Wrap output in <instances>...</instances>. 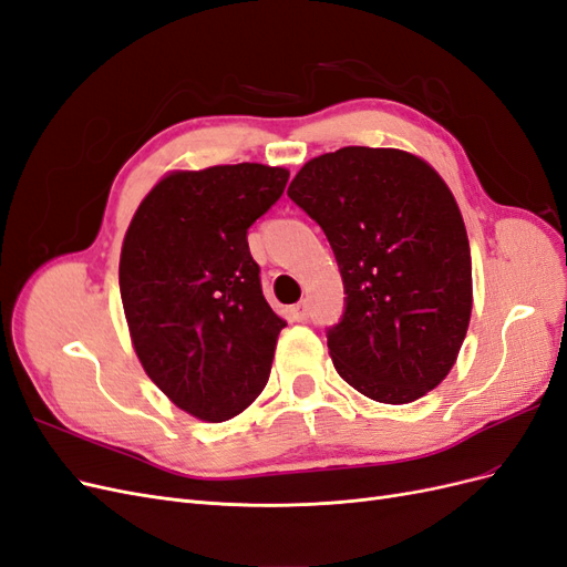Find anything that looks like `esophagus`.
Masks as SVG:
<instances>
[{
    "instance_id": "34e87169",
    "label": "esophagus",
    "mask_w": 567,
    "mask_h": 567,
    "mask_svg": "<svg viewBox=\"0 0 567 567\" xmlns=\"http://www.w3.org/2000/svg\"><path fill=\"white\" fill-rule=\"evenodd\" d=\"M307 315H310V307H307V302H305V300H300L298 305L290 307V317H293L296 321H305V319H307Z\"/></svg>"
}]
</instances>
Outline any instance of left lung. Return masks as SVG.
Listing matches in <instances>:
<instances>
[{
	"instance_id": "obj_1",
	"label": "left lung",
	"mask_w": 567,
	"mask_h": 567,
	"mask_svg": "<svg viewBox=\"0 0 567 567\" xmlns=\"http://www.w3.org/2000/svg\"><path fill=\"white\" fill-rule=\"evenodd\" d=\"M288 196L329 238L348 293L329 329L340 379L383 404L437 388L468 331L473 267L435 167L400 148L346 146L307 161Z\"/></svg>"
}]
</instances>
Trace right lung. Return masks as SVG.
I'll return each instance as SVG.
<instances>
[{"instance_id": "right-lung-1", "label": "right lung", "mask_w": 567, "mask_h": 567, "mask_svg": "<svg viewBox=\"0 0 567 567\" xmlns=\"http://www.w3.org/2000/svg\"><path fill=\"white\" fill-rule=\"evenodd\" d=\"M286 167L173 169L136 208L120 298L148 379L194 419L241 414L269 379L286 321L262 296L248 227L284 194Z\"/></svg>"}]
</instances>
